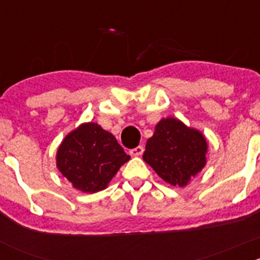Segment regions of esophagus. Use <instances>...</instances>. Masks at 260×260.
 <instances>
[{"label":"esophagus","mask_w":260,"mask_h":260,"mask_svg":"<svg viewBox=\"0 0 260 260\" xmlns=\"http://www.w3.org/2000/svg\"><path fill=\"white\" fill-rule=\"evenodd\" d=\"M143 151H145L143 146H138V147H136V148L129 149V154L133 157H138L143 153Z\"/></svg>","instance_id":"obj_1"}]
</instances>
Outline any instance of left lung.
I'll use <instances>...</instances> for the list:
<instances>
[{
  "instance_id": "1",
  "label": "left lung",
  "mask_w": 260,
  "mask_h": 260,
  "mask_svg": "<svg viewBox=\"0 0 260 260\" xmlns=\"http://www.w3.org/2000/svg\"><path fill=\"white\" fill-rule=\"evenodd\" d=\"M208 143L199 131L175 118L159 120L147 141L143 159L170 185L183 187L206 164Z\"/></svg>"
}]
</instances>
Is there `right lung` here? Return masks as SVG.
Segmentation results:
<instances>
[{"label": "right lung", "mask_w": 260, "mask_h": 260, "mask_svg": "<svg viewBox=\"0 0 260 260\" xmlns=\"http://www.w3.org/2000/svg\"><path fill=\"white\" fill-rule=\"evenodd\" d=\"M131 157L113 135L96 123H85L65 137L57 149L56 166L83 192L104 190Z\"/></svg>", "instance_id": "1"}]
</instances>
